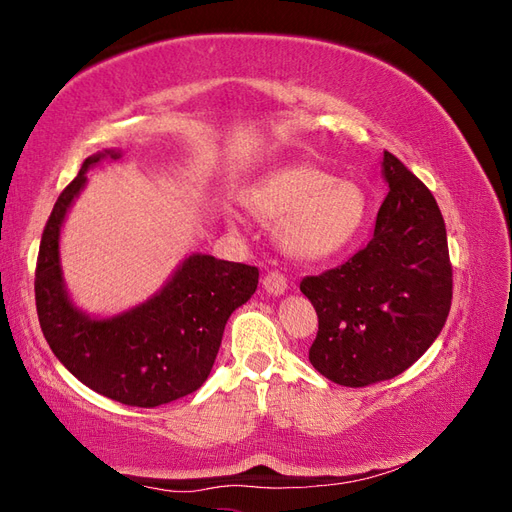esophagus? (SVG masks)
Returning a JSON list of instances; mask_svg holds the SVG:
<instances>
[{"label": "esophagus", "mask_w": 512, "mask_h": 512, "mask_svg": "<svg viewBox=\"0 0 512 512\" xmlns=\"http://www.w3.org/2000/svg\"><path fill=\"white\" fill-rule=\"evenodd\" d=\"M262 286H265L267 294H273V297H280V294L286 292L288 284H286V277L277 271H271L265 275V280H262Z\"/></svg>", "instance_id": "esophagus-1"}]
</instances>
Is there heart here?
<instances>
[{"label":"heart","instance_id":"1","mask_svg":"<svg viewBox=\"0 0 512 512\" xmlns=\"http://www.w3.org/2000/svg\"><path fill=\"white\" fill-rule=\"evenodd\" d=\"M258 222L277 224V245L297 262L342 254L361 235L367 196L361 185L335 179L314 164H288L262 177L243 198Z\"/></svg>","mask_w":512,"mask_h":512}]
</instances>
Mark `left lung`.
<instances>
[{"mask_svg": "<svg viewBox=\"0 0 512 512\" xmlns=\"http://www.w3.org/2000/svg\"><path fill=\"white\" fill-rule=\"evenodd\" d=\"M374 239L342 267L309 275L301 292L318 314L312 363L335 384L369 386L414 365L440 335L453 299L446 226L436 198L393 153Z\"/></svg>", "mask_w": 512, "mask_h": 512, "instance_id": "1", "label": "left lung"}]
</instances>
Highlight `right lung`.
Instances as JSON below:
<instances>
[{
    "label": "right lung",
    "instance_id": "1",
    "mask_svg": "<svg viewBox=\"0 0 512 512\" xmlns=\"http://www.w3.org/2000/svg\"><path fill=\"white\" fill-rule=\"evenodd\" d=\"M121 158V149L89 156L57 198L40 241L36 307L46 342L74 378L119 404L156 408L209 378L230 314L256 292L258 269L194 252L147 301L123 312L94 316L76 305L61 269V228L89 170Z\"/></svg>",
    "mask_w": 512,
    "mask_h": 512
}]
</instances>
